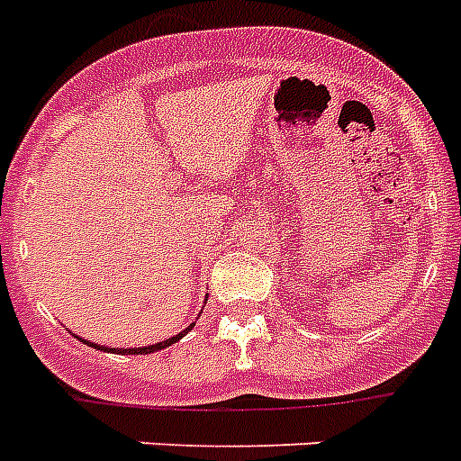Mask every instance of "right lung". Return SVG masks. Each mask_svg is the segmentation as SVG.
Wrapping results in <instances>:
<instances>
[{"label":"right lung","mask_w":461,"mask_h":461,"mask_svg":"<svg viewBox=\"0 0 461 461\" xmlns=\"http://www.w3.org/2000/svg\"><path fill=\"white\" fill-rule=\"evenodd\" d=\"M193 326H194V323H190V326H187L183 333L173 335V338H168V340L154 342V345H145V348H102V345H97V342L83 340V338H78V335H76V338H78V340H83L85 345H90V348H95V349H104V352H116V355H149V352H159V349L168 348V345H173V342H178L180 338L187 333V330H193Z\"/></svg>","instance_id":"obj_1"}]
</instances>
